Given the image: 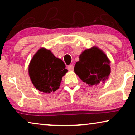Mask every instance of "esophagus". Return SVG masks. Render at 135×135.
Masks as SVG:
<instances>
[{
	"instance_id": "esophagus-1",
	"label": "esophagus",
	"mask_w": 135,
	"mask_h": 135,
	"mask_svg": "<svg viewBox=\"0 0 135 135\" xmlns=\"http://www.w3.org/2000/svg\"><path fill=\"white\" fill-rule=\"evenodd\" d=\"M68 69L69 71H73L74 70V66L73 65H69L68 66Z\"/></svg>"
}]
</instances>
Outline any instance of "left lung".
<instances>
[{
  "label": "left lung",
  "mask_w": 135,
  "mask_h": 135,
  "mask_svg": "<svg viewBox=\"0 0 135 135\" xmlns=\"http://www.w3.org/2000/svg\"><path fill=\"white\" fill-rule=\"evenodd\" d=\"M109 60L97 47L85 50L75 63L74 72L84 82L90 86L102 84L110 73Z\"/></svg>",
  "instance_id": "8db88e82"
}]
</instances>
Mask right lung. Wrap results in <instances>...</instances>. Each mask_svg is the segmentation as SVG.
<instances>
[{
    "instance_id": "obj_1",
    "label": "right lung",
    "mask_w": 135,
    "mask_h": 135,
    "mask_svg": "<svg viewBox=\"0 0 135 135\" xmlns=\"http://www.w3.org/2000/svg\"><path fill=\"white\" fill-rule=\"evenodd\" d=\"M60 59L49 50L40 49L31 61L29 74L35 87L40 91L50 93L58 89L62 77L68 72Z\"/></svg>"
}]
</instances>
